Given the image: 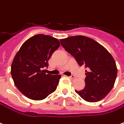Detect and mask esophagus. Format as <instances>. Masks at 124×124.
<instances>
[{
	"instance_id": "esophagus-1",
	"label": "esophagus",
	"mask_w": 124,
	"mask_h": 124,
	"mask_svg": "<svg viewBox=\"0 0 124 124\" xmlns=\"http://www.w3.org/2000/svg\"><path fill=\"white\" fill-rule=\"evenodd\" d=\"M69 77V78H70L71 80H74V79L76 78L74 77V76H70V77Z\"/></svg>"
}]
</instances>
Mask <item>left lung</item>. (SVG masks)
<instances>
[{
    "label": "left lung",
    "mask_w": 124,
    "mask_h": 124,
    "mask_svg": "<svg viewBox=\"0 0 124 124\" xmlns=\"http://www.w3.org/2000/svg\"><path fill=\"white\" fill-rule=\"evenodd\" d=\"M62 46L74 56L79 66L85 65V86L75 92L85 101L97 102L105 98L114 86L117 73L113 56L102 45L83 35L60 39Z\"/></svg>",
    "instance_id": "left-lung-1"
}]
</instances>
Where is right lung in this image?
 Here are the masks:
<instances>
[{
  "mask_svg": "<svg viewBox=\"0 0 124 124\" xmlns=\"http://www.w3.org/2000/svg\"><path fill=\"white\" fill-rule=\"evenodd\" d=\"M59 40L50 35L38 34L26 40L11 64L14 84L27 98L39 101L56 91L61 75L46 74L52 54L60 47Z\"/></svg>",
  "mask_w": 124,
  "mask_h": 124,
  "instance_id": "1",
  "label": "right lung"
}]
</instances>
